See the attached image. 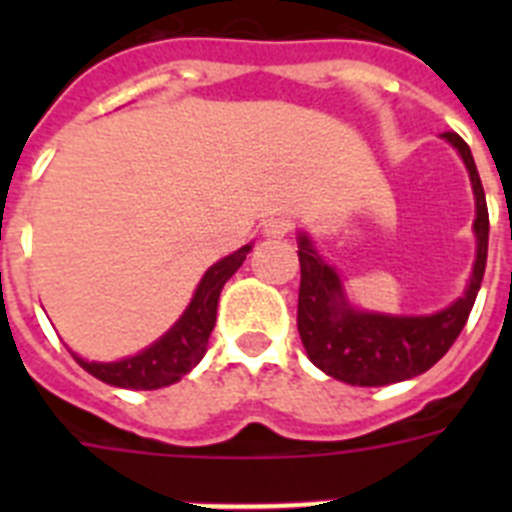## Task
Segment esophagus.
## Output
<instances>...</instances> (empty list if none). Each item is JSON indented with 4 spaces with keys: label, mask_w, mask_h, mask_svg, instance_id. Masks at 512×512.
I'll return each instance as SVG.
<instances>
[{
    "label": "esophagus",
    "mask_w": 512,
    "mask_h": 512,
    "mask_svg": "<svg viewBox=\"0 0 512 512\" xmlns=\"http://www.w3.org/2000/svg\"><path fill=\"white\" fill-rule=\"evenodd\" d=\"M289 230H292V220H287V217H271L264 225L266 238H284Z\"/></svg>",
    "instance_id": "34e87169"
}]
</instances>
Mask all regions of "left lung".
<instances>
[{"mask_svg":"<svg viewBox=\"0 0 512 512\" xmlns=\"http://www.w3.org/2000/svg\"><path fill=\"white\" fill-rule=\"evenodd\" d=\"M441 138L456 148L472 179V230L477 238L472 277L464 295L456 297L449 307L431 315H387L359 310L348 302L338 271L325 264L307 233L297 235L302 274L297 330L312 364L338 382L356 387H384L418 377L443 359V354L459 338L461 328L467 325L479 284L485 277L490 215L469 146L456 133H443Z\"/></svg>","mask_w":512,"mask_h":512,"instance_id":"1","label":"left lung"}]
</instances>
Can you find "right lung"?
<instances>
[{
    "mask_svg": "<svg viewBox=\"0 0 512 512\" xmlns=\"http://www.w3.org/2000/svg\"><path fill=\"white\" fill-rule=\"evenodd\" d=\"M251 248L253 246L248 243L212 264L194 289L192 302L182 312V318L140 354L125 356L120 361H87L76 354L74 359L99 382L125 387V390H161V387L179 382L205 356L207 341L215 328L220 292L235 271L241 269Z\"/></svg>",
    "mask_w": 512,
    "mask_h": 512,
    "instance_id": "1",
    "label": "right lung"
}]
</instances>
